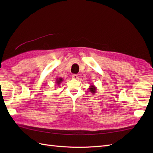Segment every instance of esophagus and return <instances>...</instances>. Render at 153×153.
Here are the masks:
<instances>
[{
	"mask_svg": "<svg viewBox=\"0 0 153 153\" xmlns=\"http://www.w3.org/2000/svg\"><path fill=\"white\" fill-rule=\"evenodd\" d=\"M71 77H72L73 79H78L79 76H78V75H77V74H73V75H72V76H71Z\"/></svg>",
	"mask_w": 153,
	"mask_h": 153,
	"instance_id": "1",
	"label": "esophagus"
}]
</instances>
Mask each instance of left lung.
<instances>
[{"instance_id": "8db88e82", "label": "left lung", "mask_w": 153, "mask_h": 153, "mask_svg": "<svg viewBox=\"0 0 153 153\" xmlns=\"http://www.w3.org/2000/svg\"><path fill=\"white\" fill-rule=\"evenodd\" d=\"M89 91H91V93H93V94H95L96 93V91H97V87L95 86H94V85H91L89 87Z\"/></svg>"}]
</instances>
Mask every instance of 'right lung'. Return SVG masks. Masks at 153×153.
Masks as SVG:
<instances>
[{
    "label": "right lung",
    "instance_id": "add662e5",
    "mask_svg": "<svg viewBox=\"0 0 153 153\" xmlns=\"http://www.w3.org/2000/svg\"><path fill=\"white\" fill-rule=\"evenodd\" d=\"M63 81V79L62 78V77H60V78H57L56 79V84L58 85H59L60 84V83L62 82Z\"/></svg>",
    "mask_w": 153,
    "mask_h": 153
}]
</instances>
